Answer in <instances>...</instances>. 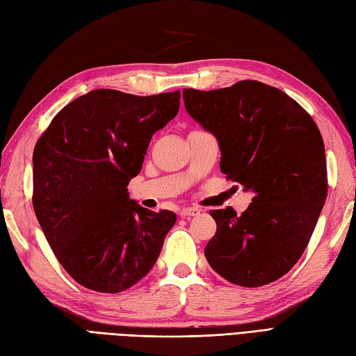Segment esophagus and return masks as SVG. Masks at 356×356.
<instances>
[{
    "mask_svg": "<svg viewBox=\"0 0 356 356\" xmlns=\"http://www.w3.org/2000/svg\"><path fill=\"white\" fill-rule=\"evenodd\" d=\"M199 213H200V209H197V208H182L179 211V216L182 218H190V217H193V216H197Z\"/></svg>",
    "mask_w": 356,
    "mask_h": 356,
    "instance_id": "obj_1",
    "label": "esophagus"
}]
</instances>
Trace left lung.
<instances>
[{
	"label": "left lung",
	"mask_w": 356,
	"mask_h": 356,
	"mask_svg": "<svg viewBox=\"0 0 356 356\" xmlns=\"http://www.w3.org/2000/svg\"><path fill=\"white\" fill-rule=\"evenodd\" d=\"M186 109L217 138L220 169L253 191L241 216L213 209L216 235L205 247L227 282L259 287L289 273L309 245L328 175L322 134L300 103L259 81L222 90L182 91Z\"/></svg>",
	"instance_id": "1"
}]
</instances>
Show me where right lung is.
<instances>
[{
	"mask_svg": "<svg viewBox=\"0 0 356 356\" xmlns=\"http://www.w3.org/2000/svg\"><path fill=\"white\" fill-rule=\"evenodd\" d=\"M179 99V91L94 90L56 113L35 143L34 213L58 262L86 289L118 293L136 284L177 222L172 211L139 207L127 186Z\"/></svg>",
	"mask_w": 356,
	"mask_h": 356,
	"instance_id": "right-lung-1",
	"label": "right lung"
}]
</instances>
